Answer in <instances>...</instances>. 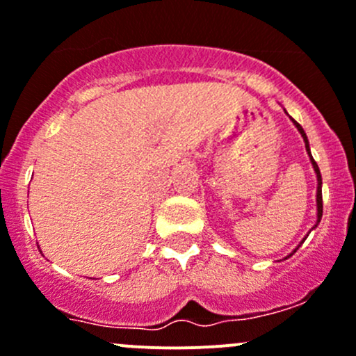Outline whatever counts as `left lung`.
Here are the masks:
<instances>
[{
    "label": "left lung",
    "instance_id": "obj_1",
    "mask_svg": "<svg viewBox=\"0 0 356 356\" xmlns=\"http://www.w3.org/2000/svg\"><path fill=\"white\" fill-rule=\"evenodd\" d=\"M291 119V118H290ZM291 122H293L295 124V128L298 129V133L302 134V138H304V143H305V149H307V153H309V159H310V163H312V167H314V172H316V177H317V194H316V201H317V222H316V225H314L312 228H316L317 225H319V222H321V218H323V177H321V170H319V167H317V163H316V160L312 159V153H310V147H309V140H307V134H305V131H304V128H302L300 124H298L297 121H295V119H291ZM305 238H307V235L304 237V241L300 242V244H298V247H300L302 244H304L305 242ZM297 247V249H298ZM297 249L293 250V252L291 254H295L297 252ZM290 254V256H291ZM290 256H286V257H290ZM285 257V259H286Z\"/></svg>",
    "mask_w": 356,
    "mask_h": 356
}]
</instances>
